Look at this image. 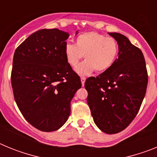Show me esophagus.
Here are the masks:
<instances>
[{
    "label": "esophagus",
    "mask_w": 157,
    "mask_h": 157,
    "mask_svg": "<svg viewBox=\"0 0 157 157\" xmlns=\"http://www.w3.org/2000/svg\"><path fill=\"white\" fill-rule=\"evenodd\" d=\"M85 82H86V78L85 77H81V82H82V86H84Z\"/></svg>",
    "instance_id": "obj_1"
}]
</instances>
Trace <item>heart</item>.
<instances>
[{
  "instance_id": "b5f03b06",
  "label": "heart",
  "mask_w": 157,
  "mask_h": 157,
  "mask_svg": "<svg viewBox=\"0 0 157 157\" xmlns=\"http://www.w3.org/2000/svg\"><path fill=\"white\" fill-rule=\"evenodd\" d=\"M64 56L71 67L77 66L83 56L86 59L75 68L80 75H88L96 71L102 73L109 70L119 54V45L115 38L105 37L98 32H86L75 38V45L67 43Z\"/></svg>"
}]
</instances>
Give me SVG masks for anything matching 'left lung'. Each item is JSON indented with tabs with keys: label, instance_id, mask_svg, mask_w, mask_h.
Masks as SVG:
<instances>
[{
	"label": "left lung",
	"instance_id": "obj_1",
	"mask_svg": "<svg viewBox=\"0 0 157 157\" xmlns=\"http://www.w3.org/2000/svg\"><path fill=\"white\" fill-rule=\"evenodd\" d=\"M119 45V56L106 71L85 82L87 103L94 121L106 134L127 128L145 98L148 73L143 53L126 36L109 33Z\"/></svg>",
	"mask_w": 157,
	"mask_h": 157
}]
</instances>
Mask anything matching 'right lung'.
<instances>
[{
    "label": "right lung",
    "instance_id": "add662e5",
    "mask_svg": "<svg viewBox=\"0 0 157 157\" xmlns=\"http://www.w3.org/2000/svg\"><path fill=\"white\" fill-rule=\"evenodd\" d=\"M68 37L56 28L39 30L14 53V98L26 120L41 131H55L66 123L71 99L82 86L80 77L65 59Z\"/></svg>",
    "mask_w": 157,
    "mask_h": 157
}]
</instances>
